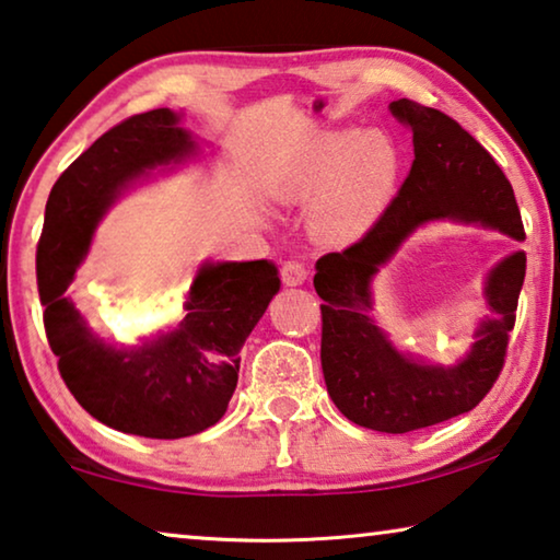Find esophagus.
I'll return each instance as SVG.
<instances>
[{
	"label": "esophagus",
	"mask_w": 560,
	"mask_h": 560,
	"mask_svg": "<svg viewBox=\"0 0 560 560\" xmlns=\"http://www.w3.org/2000/svg\"><path fill=\"white\" fill-rule=\"evenodd\" d=\"M308 279V269L301 261H283L281 266V281L287 287H301Z\"/></svg>",
	"instance_id": "esophagus-1"
}]
</instances>
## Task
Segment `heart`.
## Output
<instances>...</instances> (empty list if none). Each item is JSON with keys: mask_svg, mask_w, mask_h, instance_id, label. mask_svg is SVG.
I'll return each mask as SVG.
<instances>
[{"mask_svg": "<svg viewBox=\"0 0 560 560\" xmlns=\"http://www.w3.org/2000/svg\"><path fill=\"white\" fill-rule=\"evenodd\" d=\"M398 179L396 147L378 131L353 127L322 131L296 176L301 197H324L318 229L326 236L357 238L381 217Z\"/></svg>", "mask_w": 560, "mask_h": 560, "instance_id": "heart-1", "label": "heart"}]
</instances>
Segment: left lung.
<instances>
[{"label": "left lung", "mask_w": 560, "mask_h": 560, "mask_svg": "<svg viewBox=\"0 0 560 560\" xmlns=\"http://www.w3.org/2000/svg\"><path fill=\"white\" fill-rule=\"evenodd\" d=\"M392 114L413 131V164L396 199L369 234L316 261L322 304V369L328 396L346 419L381 433H408L471 411L499 378L516 324L526 254L513 252L488 271L471 349L454 366L398 351L376 326L371 291L381 266L429 221L481 224L523 242L521 211L493 156L446 114L411 100Z\"/></svg>", "instance_id": "left-lung-1"}]
</instances>
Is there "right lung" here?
<instances>
[{"label":"right lung","mask_w":560,"mask_h":560,"mask_svg":"<svg viewBox=\"0 0 560 560\" xmlns=\"http://www.w3.org/2000/svg\"><path fill=\"white\" fill-rule=\"evenodd\" d=\"M182 114L152 109L106 131L51 186L37 246L44 328L59 374L89 416L147 439H184L226 413L238 351L281 287L277 266L203 261L174 328L137 343L104 341L67 296L94 229L124 191L199 156Z\"/></svg>","instance_id":"1"}]
</instances>
